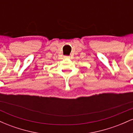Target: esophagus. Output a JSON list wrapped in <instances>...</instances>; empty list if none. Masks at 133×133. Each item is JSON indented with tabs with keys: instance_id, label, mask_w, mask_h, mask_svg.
<instances>
[{
	"instance_id": "obj_1",
	"label": "esophagus",
	"mask_w": 133,
	"mask_h": 133,
	"mask_svg": "<svg viewBox=\"0 0 133 133\" xmlns=\"http://www.w3.org/2000/svg\"><path fill=\"white\" fill-rule=\"evenodd\" d=\"M64 58H66V59H69L70 56H64Z\"/></svg>"
}]
</instances>
